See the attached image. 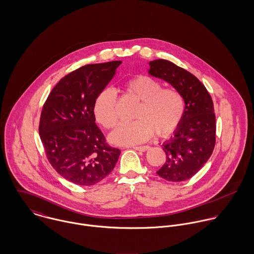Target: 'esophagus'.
Listing matches in <instances>:
<instances>
[{
	"label": "esophagus",
	"instance_id": "1",
	"mask_svg": "<svg viewBox=\"0 0 254 254\" xmlns=\"http://www.w3.org/2000/svg\"><path fill=\"white\" fill-rule=\"evenodd\" d=\"M149 148L148 145H141V146H134V149L139 151H146Z\"/></svg>",
	"mask_w": 254,
	"mask_h": 254
}]
</instances>
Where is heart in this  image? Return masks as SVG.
<instances>
[{"mask_svg":"<svg viewBox=\"0 0 254 254\" xmlns=\"http://www.w3.org/2000/svg\"><path fill=\"white\" fill-rule=\"evenodd\" d=\"M124 89L140 102L134 114L137 120L119 125L109 135L112 144L138 145L151 138L154 132L160 138H167L177 130L185 113V101L178 91L164 89L159 81L145 75L128 80ZM116 106V95L110 89L104 90L95 102V117L107 129L118 122Z\"/></svg>","mask_w":254,"mask_h":254,"instance_id":"1","label":"heart"}]
</instances>
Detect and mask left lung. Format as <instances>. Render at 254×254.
Wrapping results in <instances>:
<instances>
[{
    "instance_id": "obj_1",
    "label": "left lung",
    "mask_w": 254,
    "mask_h": 254,
    "mask_svg": "<svg viewBox=\"0 0 254 254\" xmlns=\"http://www.w3.org/2000/svg\"><path fill=\"white\" fill-rule=\"evenodd\" d=\"M148 64V74L169 83L185 101L179 127L162 145L166 160L156 174L168 182L186 181L202 168L214 149L216 119L213 102L204 85L191 73L166 60H155Z\"/></svg>"
}]
</instances>
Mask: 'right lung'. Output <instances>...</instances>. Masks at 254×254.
<instances>
[{
  "label": "right lung",
  "mask_w": 254,
  "mask_h": 254,
  "mask_svg": "<svg viewBox=\"0 0 254 254\" xmlns=\"http://www.w3.org/2000/svg\"><path fill=\"white\" fill-rule=\"evenodd\" d=\"M122 62L84 65L60 80L40 117L39 134L48 160L64 179L93 186L113 170L120 149L108 145L95 123L98 96Z\"/></svg>",
  "instance_id": "1"
}]
</instances>
